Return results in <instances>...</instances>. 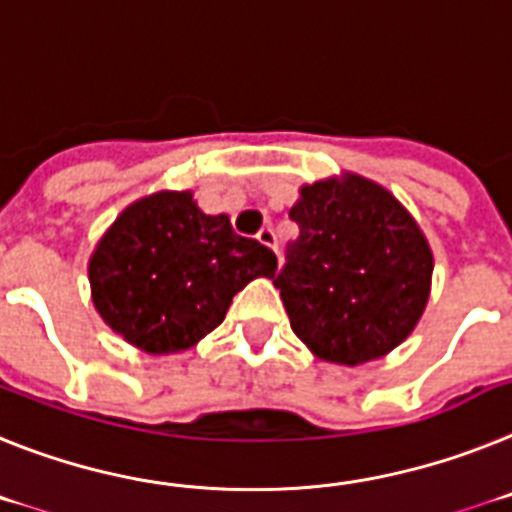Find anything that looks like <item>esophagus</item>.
I'll return each instance as SVG.
<instances>
[{"instance_id":"34e87169","label":"esophagus","mask_w":512,"mask_h":512,"mask_svg":"<svg viewBox=\"0 0 512 512\" xmlns=\"http://www.w3.org/2000/svg\"><path fill=\"white\" fill-rule=\"evenodd\" d=\"M257 242L265 244V247H270V250H275V242H278V237H275V231L270 229V226H265V229H260V234H257Z\"/></svg>"}]
</instances>
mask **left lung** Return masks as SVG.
<instances>
[{"instance_id": "left-lung-1", "label": "left lung", "mask_w": 512, "mask_h": 512, "mask_svg": "<svg viewBox=\"0 0 512 512\" xmlns=\"http://www.w3.org/2000/svg\"><path fill=\"white\" fill-rule=\"evenodd\" d=\"M288 216L299 239L273 283L296 337L337 366H361L402 345L433 283V250L415 216L355 172L301 185Z\"/></svg>"}]
</instances>
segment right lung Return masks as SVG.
<instances>
[{
	"mask_svg": "<svg viewBox=\"0 0 512 512\" xmlns=\"http://www.w3.org/2000/svg\"><path fill=\"white\" fill-rule=\"evenodd\" d=\"M273 252L234 234L226 213L208 216L190 190L133 201L87 262L92 304L128 345L182 353L224 322L234 293L273 278Z\"/></svg>",
	"mask_w": 512,
	"mask_h": 512,
	"instance_id": "right-lung-1",
	"label": "right lung"
}]
</instances>
